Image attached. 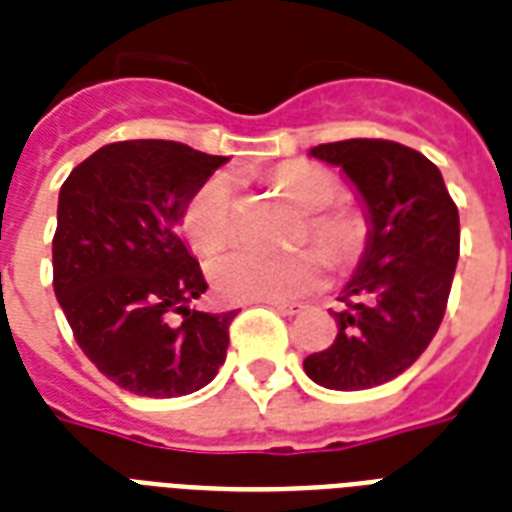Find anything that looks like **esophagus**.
<instances>
[{
    "instance_id": "1",
    "label": "esophagus",
    "mask_w": 512,
    "mask_h": 512,
    "mask_svg": "<svg viewBox=\"0 0 512 512\" xmlns=\"http://www.w3.org/2000/svg\"><path fill=\"white\" fill-rule=\"evenodd\" d=\"M271 305L279 313H284V316H297V313L303 311V305L300 303H271Z\"/></svg>"
}]
</instances>
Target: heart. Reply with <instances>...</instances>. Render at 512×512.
Here are the masks:
<instances>
[{
    "label": "heart",
    "instance_id": "obj_1",
    "mask_svg": "<svg viewBox=\"0 0 512 512\" xmlns=\"http://www.w3.org/2000/svg\"><path fill=\"white\" fill-rule=\"evenodd\" d=\"M273 183L305 209L300 239H311L337 265L353 263L366 244V220L356 209L332 201L340 183L324 167L287 162L273 172ZM180 231L193 252L209 255L231 236V188L225 177H212L193 193L180 215ZM209 281L225 303H287L311 295L327 281V257L319 249L292 255H268L257 249H231L209 263Z\"/></svg>",
    "mask_w": 512,
    "mask_h": 512
}]
</instances>
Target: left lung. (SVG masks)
<instances>
[{"label": "left lung", "instance_id": "1", "mask_svg": "<svg viewBox=\"0 0 512 512\" xmlns=\"http://www.w3.org/2000/svg\"><path fill=\"white\" fill-rule=\"evenodd\" d=\"M311 156L350 177L372 228L332 313L335 342L305 358V374L332 390L374 388L406 372L441 327L460 215L436 164L414 148L353 138L311 148Z\"/></svg>", "mask_w": 512, "mask_h": 512}]
</instances>
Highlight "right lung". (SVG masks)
I'll list each match as a JSON object with an SVG mask.
<instances>
[{
  "mask_svg": "<svg viewBox=\"0 0 512 512\" xmlns=\"http://www.w3.org/2000/svg\"><path fill=\"white\" fill-rule=\"evenodd\" d=\"M225 162L175 140H122L60 185L55 297L84 356L135 396H188L225 361L236 311L193 308L207 281L177 236L188 199Z\"/></svg>",
  "mask_w": 512,
  "mask_h": 512,
  "instance_id": "1",
  "label": "right lung"
}]
</instances>
